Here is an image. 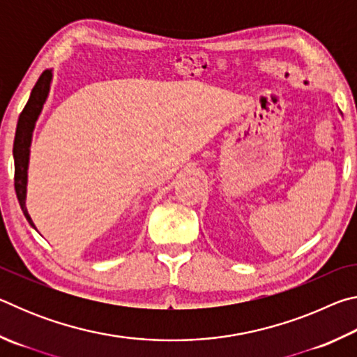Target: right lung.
<instances>
[{
  "instance_id": "right-lung-1",
  "label": "right lung",
  "mask_w": 357,
  "mask_h": 357,
  "mask_svg": "<svg viewBox=\"0 0 357 357\" xmlns=\"http://www.w3.org/2000/svg\"><path fill=\"white\" fill-rule=\"evenodd\" d=\"M50 83H52V70H44L40 74L38 83L34 84L31 96H29L25 108H23V112L20 113L19 123H17V130H15L14 151H12V153H14V164H15V173H14L15 193H17V198H19L23 214H25L26 220L29 222V225L31 227H34V223L25 206L29 144H31L34 124L42 112V107L45 104L48 91H50Z\"/></svg>"
}]
</instances>
